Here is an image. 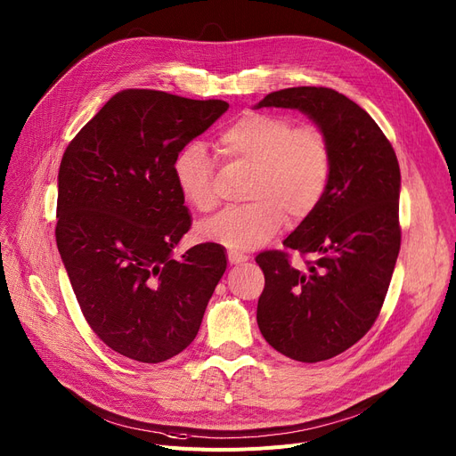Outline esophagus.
Segmentation results:
<instances>
[{"instance_id":"1","label":"esophagus","mask_w":456,"mask_h":456,"mask_svg":"<svg viewBox=\"0 0 456 456\" xmlns=\"http://www.w3.org/2000/svg\"><path fill=\"white\" fill-rule=\"evenodd\" d=\"M227 258L231 265H240V262H246L248 256L242 253H236V251H227Z\"/></svg>"}]
</instances>
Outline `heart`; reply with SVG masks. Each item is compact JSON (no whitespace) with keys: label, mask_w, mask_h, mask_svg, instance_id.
Wrapping results in <instances>:
<instances>
[{"label":"heart","mask_w":456,"mask_h":456,"mask_svg":"<svg viewBox=\"0 0 456 456\" xmlns=\"http://www.w3.org/2000/svg\"><path fill=\"white\" fill-rule=\"evenodd\" d=\"M224 162L251 167L248 205L229 208L200 225V236L234 251L256 249L281 231L289 214L305 220L322 203L330 174L332 148L318 126H296L279 112H246L214 138ZM216 160L200 143H186L172 174L181 198L198 212L218 205L214 186Z\"/></svg>","instance_id":"1"}]
</instances>
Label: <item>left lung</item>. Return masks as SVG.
<instances>
[{
    "label": "left lung",
    "mask_w": 456,
    "mask_h": 456,
    "mask_svg": "<svg viewBox=\"0 0 456 456\" xmlns=\"http://www.w3.org/2000/svg\"><path fill=\"white\" fill-rule=\"evenodd\" d=\"M305 112L327 134L332 174L318 208L282 242L262 251L265 272L256 323L266 342L297 362H322L354 346L385 303L401 248V174L390 140L373 118L344 94L325 86H294L268 94L256 109Z\"/></svg>",
    "instance_id": "obj_1"
}]
</instances>
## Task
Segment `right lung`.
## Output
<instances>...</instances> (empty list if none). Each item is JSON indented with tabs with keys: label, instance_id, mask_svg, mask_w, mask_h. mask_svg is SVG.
I'll use <instances>...</instances> for the list:
<instances>
[{
	"label": "right lung",
	"instance_id": "add662e5",
	"mask_svg": "<svg viewBox=\"0 0 456 456\" xmlns=\"http://www.w3.org/2000/svg\"><path fill=\"white\" fill-rule=\"evenodd\" d=\"M229 109L160 90L114 94L68 143L59 167L57 248L90 329L146 364L186 349L227 258L174 248L191 225L174 181L177 153Z\"/></svg>",
	"mask_w": 456,
	"mask_h": 456
}]
</instances>
